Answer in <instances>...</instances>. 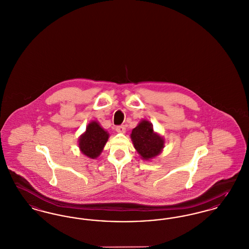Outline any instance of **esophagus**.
Masks as SVG:
<instances>
[{
    "label": "esophagus",
    "instance_id": "34e87169",
    "mask_svg": "<svg viewBox=\"0 0 249 249\" xmlns=\"http://www.w3.org/2000/svg\"><path fill=\"white\" fill-rule=\"evenodd\" d=\"M116 130H117L118 132H120V133H124V132L126 131V128H125L124 125H120V126H118V127L116 128Z\"/></svg>",
    "mask_w": 249,
    "mask_h": 249
}]
</instances>
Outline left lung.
I'll return each instance as SVG.
<instances>
[{"instance_id":"obj_1","label":"left lung","mask_w":249,"mask_h":249,"mask_svg":"<svg viewBox=\"0 0 249 249\" xmlns=\"http://www.w3.org/2000/svg\"><path fill=\"white\" fill-rule=\"evenodd\" d=\"M130 138L134 148L144 160H149L157 157L164 147V139L153 130V125L145 119L134 128Z\"/></svg>"}]
</instances>
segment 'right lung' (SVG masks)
I'll return each instance as SVG.
<instances>
[{"label": "right lung", "mask_w": 249, "mask_h": 249, "mask_svg": "<svg viewBox=\"0 0 249 249\" xmlns=\"http://www.w3.org/2000/svg\"><path fill=\"white\" fill-rule=\"evenodd\" d=\"M109 133L97 121H91L83 134L79 137L78 144L81 152L90 159H97L102 153Z\"/></svg>", "instance_id": "add662e5"}]
</instances>
